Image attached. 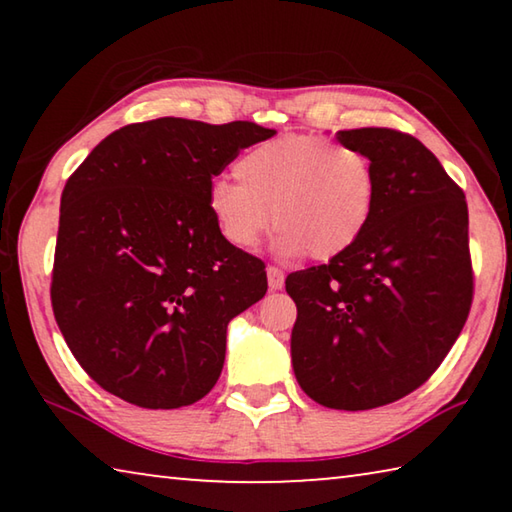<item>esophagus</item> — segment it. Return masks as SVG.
<instances>
[{
  "label": "esophagus",
  "instance_id": "1",
  "mask_svg": "<svg viewBox=\"0 0 512 512\" xmlns=\"http://www.w3.org/2000/svg\"><path fill=\"white\" fill-rule=\"evenodd\" d=\"M266 275H268V287H271L273 291L284 287V273L280 271V268H277V266H268V268H266Z\"/></svg>",
  "mask_w": 512,
  "mask_h": 512
}]
</instances>
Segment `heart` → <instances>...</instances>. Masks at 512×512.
I'll return each instance as SVG.
<instances>
[{
  "mask_svg": "<svg viewBox=\"0 0 512 512\" xmlns=\"http://www.w3.org/2000/svg\"><path fill=\"white\" fill-rule=\"evenodd\" d=\"M240 183L216 178L207 210L228 244L253 248L271 228L282 253L329 259L366 232L377 173L366 153L320 135H282L248 149L235 164Z\"/></svg>",
  "mask_w": 512,
  "mask_h": 512,
  "instance_id": "heart-1",
  "label": "heart"
}]
</instances>
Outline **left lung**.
<instances>
[{
	"instance_id": "obj_1",
	"label": "left lung",
	"mask_w": 512,
	"mask_h": 512,
	"mask_svg": "<svg viewBox=\"0 0 512 512\" xmlns=\"http://www.w3.org/2000/svg\"><path fill=\"white\" fill-rule=\"evenodd\" d=\"M377 173L370 223L327 264L287 277L298 307L296 379L311 400L368 411L420 388L452 350L474 298L463 189L395 128L339 131Z\"/></svg>"
}]
</instances>
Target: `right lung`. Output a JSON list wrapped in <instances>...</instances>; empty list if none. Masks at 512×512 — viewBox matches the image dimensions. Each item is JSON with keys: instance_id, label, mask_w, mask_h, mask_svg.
I'll return each instance as SVG.
<instances>
[{"instance_id": "add662e5", "label": "right lung", "mask_w": 512, "mask_h": 512, "mask_svg": "<svg viewBox=\"0 0 512 512\" xmlns=\"http://www.w3.org/2000/svg\"><path fill=\"white\" fill-rule=\"evenodd\" d=\"M275 131L160 117L110 133L69 176L51 307L97 384L142 409L212 391L225 329L264 298V262L228 244L207 210L212 178Z\"/></svg>"}]
</instances>
